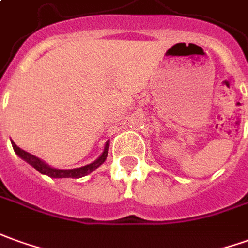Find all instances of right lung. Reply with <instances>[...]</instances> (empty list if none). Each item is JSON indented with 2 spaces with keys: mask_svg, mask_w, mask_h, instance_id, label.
<instances>
[{
  "mask_svg": "<svg viewBox=\"0 0 248 248\" xmlns=\"http://www.w3.org/2000/svg\"><path fill=\"white\" fill-rule=\"evenodd\" d=\"M12 146H13L15 152L17 153L21 159L25 160L28 164H31L33 168H36L40 173L47 175V176H50V178H73V179L82 178V176L88 175V173H91L92 171H95L99 166H102L103 163H104V160H106V157H107V153H108V142H107L106 146H104V152L102 153V156L96 160V161H93V163H91L88 166L80 167V168H73V170H58V168H53V167L47 166L46 163H43V161L40 159H38L36 156H33L31 153L25 152L24 149L18 148L15 142H12Z\"/></svg>",
  "mask_w": 248,
  "mask_h": 248,
  "instance_id": "add662e5",
  "label": "right lung"
}]
</instances>
